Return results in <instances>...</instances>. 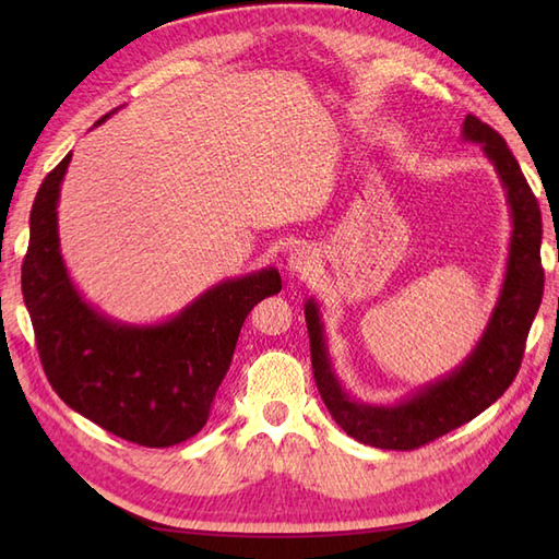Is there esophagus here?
Returning a JSON list of instances; mask_svg holds the SVG:
<instances>
[{"mask_svg": "<svg viewBox=\"0 0 559 559\" xmlns=\"http://www.w3.org/2000/svg\"><path fill=\"white\" fill-rule=\"evenodd\" d=\"M314 261H317L314 252H310L307 247H300V249H295V252H290L288 269H290V273H295V276H307V273L312 271Z\"/></svg>", "mask_w": 559, "mask_h": 559, "instance_id": "obj_1", "label": "esophagus"}]
</instances>
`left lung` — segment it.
Returning a JSON list of instances; mask_svg holds the SVG:
<instances>
[{
	"instance_id": "1",
	"label": "left lung",
	"mask_w": 559,
	"mask_h": 559,
	"mask_svg": "<svg viewBox=\"0 0 559 559\" xmlns=\"http://www.w3.org/2000/svg\"><path fill=\"white\" fill-rule=\"evenodd\" d=\"M463 139L476 141L495 165L512 209V245L507 273L488 326L463 365L435 384L418 389L396 406H372L346 394L331 370L324 326L314 300L305 305V322L310 331V353L314 382L322 401L343 430L362 444L377 449H418L432 439L456 430L500 399L524 358L526 338L543 300L545 273L540 264L543 221L540 206L521 173L507 141L490 124L468 115L463 120Z\"/></svg>"
}]
</instances>
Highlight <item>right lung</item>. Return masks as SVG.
<instances>
[{
	"label": "right lung",
	"instance_id": "1",
	"mask_svg": "<svg viewBox=\"0 0 559 559\" xmlns=\"http://www.w3.org/2000/svg\"><path fill=\"white\" fill-rule=\"evenodd\" d=\"M69 160L71 153L35 194L21 266L47 382L69 408L127 442L180 444L206 425L245 317L281 293V276L261 269L223 281L163 324L112 322L81 298L59 252L57 199Z\"/></svg>",
	"mask_w": 559,
	"mask_h": 559
}]
</instances>
